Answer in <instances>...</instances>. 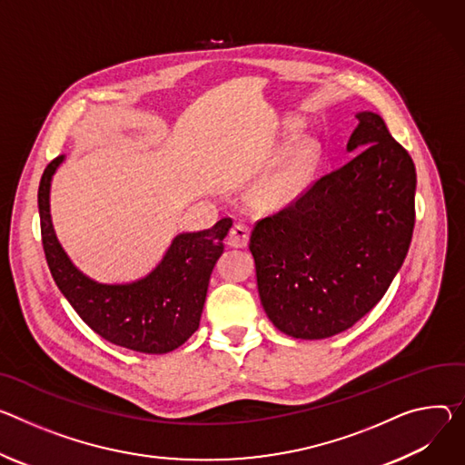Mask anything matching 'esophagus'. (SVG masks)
Here are the masks:
<instances>
[{"label":"esophagus","mask_w":465,"mask_h":465,"mask_svg":"<svg viewBox=\"0 0 465 465\" xmlns=\"http://www.w3.org/2000/svg\"><path fill=\"white\" fill-rule=\"evenodd\" d=\"M248 239H250V228L246 224H242V223H237L230 230L226 242L232 248H244L248 244Z\"/></svg>","instance_id":"1"}]
</instances>
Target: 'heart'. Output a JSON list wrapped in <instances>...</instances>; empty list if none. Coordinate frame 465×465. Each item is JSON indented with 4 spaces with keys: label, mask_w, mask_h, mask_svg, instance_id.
<instances>
[{
    "label": "heart",
    "mask_w": 465,
    "mask_h": 465,
    "mask_svg": "<svg viewBox=\"0 0 465 465\" xmlns=\"http://www.w3.org/2000/svg\"><path fill=\"white\" fill-rule=\"evenodd\" d=\"M315 155L317 152L312 143H304L285 155L256 183V200L265 207H278L297 196L310 176Z\"/></svg>",
    "instance_id": "obj_1"
}]
</instances>
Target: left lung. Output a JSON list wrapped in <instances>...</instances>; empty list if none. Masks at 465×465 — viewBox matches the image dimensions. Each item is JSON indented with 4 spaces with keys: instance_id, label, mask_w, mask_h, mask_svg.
I'll return each mask as SVG.
<instances>
[{
    "instance_id": "left-lung-1",
    "label": "left lung",
    "mask_w": 465,
    "mask_h": 465,
    "mask_svg": "<svg viewBox=\"0 0 465 465\" xmlns=\"http://www.w3.org/2000/svg\"><path fill=\"white\" fill-rule=\"evenodd\" d=\"M347 164L315 180L250 235L272 324L297 340L341 333L384 297L415 224V166L380 114H356Z\"/></svg>"
}]
</instances>
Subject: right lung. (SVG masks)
<instances>
[{"label":"right lung","instance_id":"1","mask_svg":"<svg viewBox=\"0 0 465 465\" xmlns=\"http://www.w3.org/2000/svg\"><path fill=\"white\" fill-rule=\"evenodd\" d=\"M63 159L57 155L45 168L38 185L42 246L57 287L83 322L113 345L144 354L182 347L198 330L209 278L224 252L232 219L203 232L180 233L155 271L139 282H93L72 265L52 226L50 183Z\"/></svg>","mask_w":465,"mask_h":465}]
</instances>
